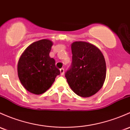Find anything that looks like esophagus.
Returning a JSON list of instances; mask_svg holds the SVG:
<instances>
[{
  "instance_id": "obj_1",
  "label": "esophagus",
  "mask_w": 130,
  "mask_h": 130,
  "mask_svg": "<svg viewBox=\"0 0 130 130\" xmlns=\"http://www.w3.org/2000/svg\"><path fill=\"white\" fill-rule=\"evenodd\" d=\"M60 73L61 75H63L64 74V69H63V68H61V69H60Z\"/></svg>"
}]
</instances>
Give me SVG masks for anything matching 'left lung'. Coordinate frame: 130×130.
<instances>
[{"instance_id":"left-lung-1","label":"left lung","mask_w":130,"mask_h":130,"mask_svg":"<svg viewBox=\"0 0 130 130\" xmlns=\"http://www.w3.org/2000/svg\"><path fill=\"white\" fill-rule=\"evenodd\" d=\"M72 61L65 72L71 89L78 96L89 97L96 93L106 78L105 58L97 47L85 42L72 44Z\"/></svg>"}]
</instances>
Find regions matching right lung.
Masks as SVG:
<instances>
[{
    "instance_id": "1",
    "label": "right lung",
    "mask_w": 130,
    "mask_h": 130,
    "mask_svg": "<svg viewBox=\"0 0 130 130\" xmlns=\"http://www.w3.org/2000/svg\"><path fill=\"white\" fill-rule=\"evenodd\" d=\"M53 43L47 39L35 42L28 46L18 62V76L26 90L40 95L50 88L56 76L60 74L55 61L49 54Z\"/></svg>"
}]
</instances>
